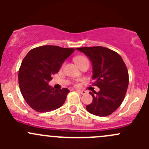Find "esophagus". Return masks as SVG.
<instances>
[{"mask_svg": "<svg viewBox=\"0 0 149 149\" xmlns=\"http://www.w3.org/2000/svg\"><path fill=\"white\" fill-rule=\"evenodd\" d=\"M76 91H77V92H79V94H86V91H83V90H76Z\"/></svg>", "mask_w": 149, "mask_h": 149, "instance_id": "34e87169", "label": "esophagus"}]
</instances>
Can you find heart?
<instances>
[{"label": "heart", "mask_w": 149, "mask_h": 149, "mask_svg": "<svg viewBox=\"0 0 149 149\" xmlns=\"http://www.w3.org/2000/svg\"><path fill=\"white\" fill-rule=\"evenodd\" d=\"M88 61V59H87L86 58H85L84 56H78L75 58V62H76V63L77 64V65H79L80 63L83 62V61Z\"/></svg>", "instance_id": "obj_1"}]
</instances>
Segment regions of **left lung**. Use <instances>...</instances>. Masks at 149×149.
Listing matches in <instances>:
<instances>
[{"label":"left lung","instance_id":"1","mask_svg":"<svg viewBox=\"0 0 149 149\" xmlns=\"http://www.w3.org/2000/svg\"><path fill=\"white\" fill-rule=\"evenodd\" d=\"M92 63L93 85L100 88L99 92H89L93 101L86 106L87 111L100 117H106L121 105L129 83L128 71L118 52L101 46L79 47Z\"/></svg>","mask_w":149,"mask_h":149}]
</instances>
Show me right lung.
Returning a JSON list of instances; mask_svg holds the SVG:
<instances>
[{
  "label": "right lung",
  "mask_w": 149,
  "mask_h": 149,
  "mask_svg": "<svg viewBox=\"0 0 149 149\" xmlns=\"http://www.w3.org/2000/svg\"><path fill=\"white\" fill-rule=\"evenodd\" d=\"M74 50L44 45L31 49L24 57L19 70V84L24 99L34 110L50 112L65 102L70 91L67 88L55 89L48 82Z\"/></svg>",
  "instance_id": "obj_1"
}]
</instances>
